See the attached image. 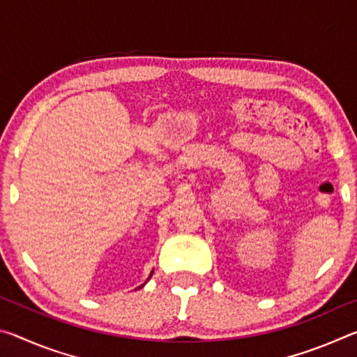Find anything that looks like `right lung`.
Returning a JSON list of instances; mask_svg holds the SVG:
<instances>
[{
	"label": "right lung",
	"instance_id": "1",
	"mask_svg": "<svg viewBox=\"0 0 357 357\" xmlns=\"http://www.w3.org/2000/svg\"><path fill=\"white\" fill-rule=\"evenodd\" d=\"M151 275H153V274H151Z\"/></svg>",
	"mask_w": 357,
	"mask_h": 357
}]
</instances>
